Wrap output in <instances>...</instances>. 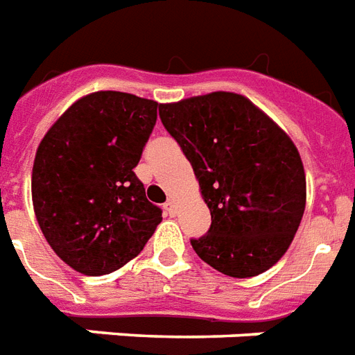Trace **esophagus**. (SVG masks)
I'll use <instances>...</instances> for the list:
<instances>
[{"label": "esophagus", "instance_id": "esophagus-1", "mask_svg": "<svg viewBox=\"0 0 355 355\" xmlns=\"http://www.w3.org/2000/svg\"><path fill=\"white\" fill-rule=\"evenodd\" d=\"M164 207H165V211L169 212V214H175V201H173V199H167Z\"/></svg>", "mask_w": 355, "mask_h": 355}]
</instances>
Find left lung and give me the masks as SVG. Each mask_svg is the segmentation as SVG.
<instances>
[{"label":"left lung","instance_id":"1","mask_svg":"<svg viewBox=\"0 0 355 355\" xmlns=\"http://www.w3.org/2000/svg\"><path fill=\"white\" fill-rule=\"evenodd\" d=\"M159 118L193 167L211 211L207 235L190 241L196 254L227 277L267 271L290 248L306 203L295 144L233 92L159 105Z\"/></svg>","mask_w":355,"mask_h":355}]
</instances>
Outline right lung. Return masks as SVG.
I'll list each match as a JSON object with an SVG mask.
<instances>
[{"instance_id": "add662e5", "label": "right lung", "mask_w": 355, "mask_h": 355, "mask_svg": "<svg viewBox=\"0 0 355 355\" xmlns=\"http://www.w3.org/2000/svg\"><path fill=\"white\" fill-rule=\"evenodd\" d=\"M157 103L124 92H94L58 118L39 144L31 199L46 243L88 277L141 254L162 209L133 169L156 125Z\"/></svg>"}]
</instances>
